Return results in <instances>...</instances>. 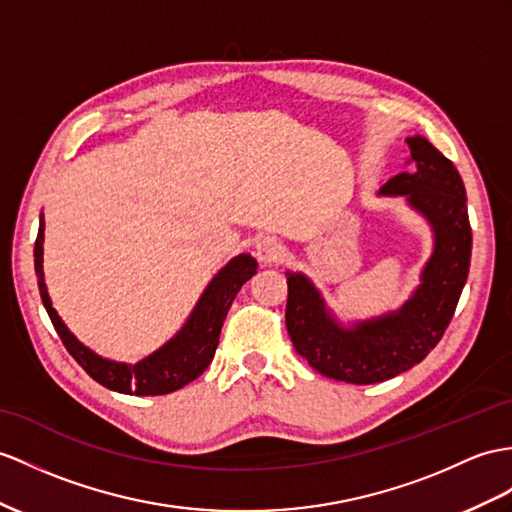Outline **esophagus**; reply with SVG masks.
Masks as SVG:
<instances>
[{
	"label": "esophagus",
	"mask_w": 512,
	"mask_h": 512,
	"mask_svg": "<svg viewBox=\"0 0 512 512\" xmlns=\"http://www.w3.org/2000/svg\"><path fill=\"white\" fill-rule=\"evenodd\" d=\"M282 247H280V243H276L273 239H263L258 243V247H256V258L260 260V263L263 265H276V263H280L282 260Z\"/></svg>",
	"instance_id": "esophagus-1"
}]
</instances>
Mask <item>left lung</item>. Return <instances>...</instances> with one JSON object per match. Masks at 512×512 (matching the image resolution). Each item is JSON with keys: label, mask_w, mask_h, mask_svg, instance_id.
Returning a JSON list of instances; mask_svg holds the SVG:
<instances>
[{"label": "left lung", "mask_w": 512, "mask_h": 512, "mask_svg": "<svg viewBox=\"0 0 512 512\" xmlns=\"http://www.w3.org/2000/svg\"><path fill=\"white\" fill-rule=\"evenodd\" d=\"M406 143V165L413 169L397 173L380 193L406 195L434 230V252L415 295L395 313L341 328L310 280L286 271V330L295 352L332 380L376 384L419 365L450 326L467 282L471 226L463 178L423 136H410Z\"/></svg>", "instance_id": "left-lung-1"}]
</instances>
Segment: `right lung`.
Returning a JSON list of instances; mask_svg holds the SVG:
<instances>
[{"mask_svg":"<svg viewBox=\"0 0 512 512\" xmlns=\"http://www.w3.org/2000/svg\"><path fill=\"white\" fill-rule=\"evenodd\" d=\"M43 232L45 221L41 215V226L34 243V269L36 278H39L43 306L54 323L60 341L65 343L67 352L78 360V365L95 382L106 386L110 391L126 395H167L202 376L204 369L213 363L223 319H226L236 293L254 276L258 267L256 260L247 254L232 258L213 278V282L208 284L204 295L199 297L186 326L167 345H162L158 352L147 356L141 363L123 365L99 358L89 347H84L67 330L65 323L60 321L58 313L52 308L43 280Z\"/></svg>","mask_w":512,"mask_h":512,"instance_id":"right-lung-1","label":"right lung"}]
</instances>
